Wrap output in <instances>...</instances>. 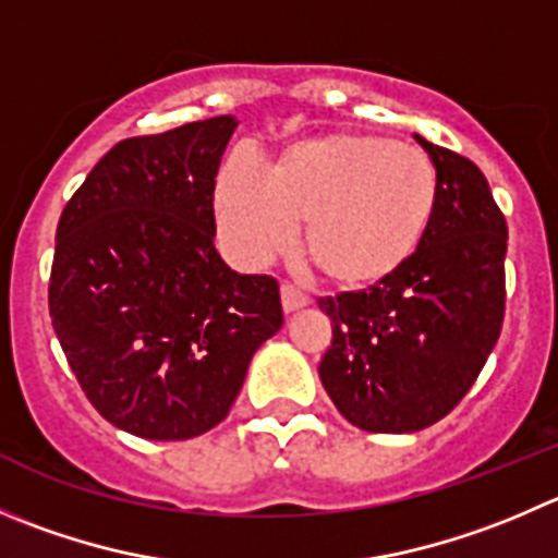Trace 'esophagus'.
<instances>
[{"label": "esophagus", "instance_id": "esophagus-1", "mask_svg": "<svg viewBox=\"0 0 558 558\" xmlns=\"http://www.w3.org/2000/svg\"><path fill=\"white\" fill-rule=\"evenodd\" d=\"M280 300H283V311H300V307L307 305V294L294 283H283L280 286Z\"/></svg>", "mask_w": 558, "mask_h": 558}]
</instances>
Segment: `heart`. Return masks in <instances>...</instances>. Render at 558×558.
<instances>
[{
    "label": "heart",
    "instance_id": "1",
    "mask_svg": "<svg viewBox=\"0 0 558 558\" xmlns=\"http://www.w3.org/2000/svg\"><path fill=\"white\" fill-rule=\"evenodd\" d=\"M436 169L423 149L373 135L294 144L264 174L234 158L218 182V226L247 264L283 251L294 223L318 272L367 286L403 267L436 213Z\"/></svg>",
    "mask_w": 558,
    "mask_h": 558
}]
</instances>
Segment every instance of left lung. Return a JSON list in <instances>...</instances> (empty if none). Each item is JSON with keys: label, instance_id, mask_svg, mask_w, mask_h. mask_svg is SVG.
<instances>
[{"label": "left lung", "instance_id": "left-lung-1", "mask_svg": "<svg viewBox=\"0 0 558 558\" xmlns=\"http://www.w3.org/2000/svg\"><path fill=\"white\" fill-rule=\"evenodd\" d=\"M436 213L414 256L360 291L318 296L332 343L318 376L340 414L367 434H414L472 389L505 322L507 220L483 171L425 142Z\"/></svg>", "mask_w": 558, "mask_h": 558}]
</instances>
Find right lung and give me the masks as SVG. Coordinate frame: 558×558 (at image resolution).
Returning a JSON list of instances; mask_svg holds the SVG:
<instances>
[{
    "instance_id": "obj_1",
    "label": "right lung",
    "mask_w": 558,
    "mask_h": 558,
    "mask_svg": "<svg viewBox=\"0 0 558 558\" xmlns=\"http://www.w3.org/2000/svg\"><path fill=\"white\" fill-rule=\"evenodd\" d=\"M234 128L213 117L124 138L59 218L53 332L89 403L142 439L215 428L283 324L278 280L215 251V177Z\"/></svg>"
}]
</instances>
